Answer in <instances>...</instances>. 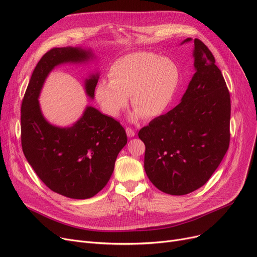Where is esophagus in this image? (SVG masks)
<instances>
[{"label":"esophagus","instance_id":"1","mask_svg":"<svg viewBox=\"0 0 257 257\" xmlns=\"http://www.w3.org/2000/svg\"><path fill=\"white\" fill-rule=\"evenodd\" d=\"M126 133H127L128 138H133L134 136H136V131L131 128H126Z\"/></svg>","mask_w":257,"mask_h":257}]
</instances>
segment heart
I'll return each instance as SVG.
<instances>
[{
  "instance_id": "b5f03b06",
  "label": "heart",
  "mask_w": 257,
  "mask_h": 257,
  "mask_svg": "<svg viewBox=\"0 0 257 257\" xmlns=\"http://www.w3.org/2000/svg\"><path fill=\"white\" fill-rule=\"evenodd\" d=\"M110 80L102 79L96 87V99L102 110L116 117L126 109L131 96L132 120L155 117L172 103L180 84V70L171 58L152 52H133L113 62Z\"/></svg>"
}]
</instances>
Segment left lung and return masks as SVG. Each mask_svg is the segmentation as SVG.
Masks as SVG:
<instances>
[{
	"label": "left lung",
	"mask_w": 257,
	"mask_h": 257,
	"mask_svg": "<svg viewBox=\"0 0 257 257\" xmlns=\"http://www.w3.org/2000/svg\"><path fill=\"white\" fill-rule=\"evenodd\" d=\"M192 42L186 38L181 43ZM196 73L180 103L142 128L145 171L166 194L181 196L204 185L218 169L230 141V94L208 48L194 40Z\"/></svg>",
	"instance_id": "1"
}]
</instances>
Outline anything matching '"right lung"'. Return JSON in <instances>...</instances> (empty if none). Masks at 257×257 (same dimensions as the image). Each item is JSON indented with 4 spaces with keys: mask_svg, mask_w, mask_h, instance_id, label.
Returning a JSON list of instances; mask_svg holds the SVG:
<instances>
[{
    "mask_svg": "<svg viewBox=\"0 0 257 257\" xmlns=\"http://www.w3.org/2000/svg\"><path fill=\"white\" fill-rule=\"evenodd\" d=\"M90 49L54 48L35 66L22 103V148L26 159L51 191L71 199H88L109 181L119 151L127 144L125 129L111 116L86 106L72 126L59 127L44 116L38 98L49 74L56 66L93 60ZM100 73L84 81L93 99Z\"/></svg>",
    "mask_w": 257,
    "mask_h": 257,
    "instance_id": "right-lung-1",
    "label": "right lung"
}]
</instances>
